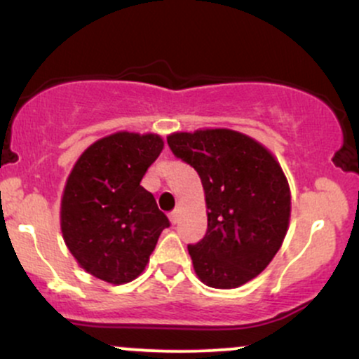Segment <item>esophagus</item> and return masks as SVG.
<instances>
[{"label":"esophagus","instance_id":"obj_1","mask_svg":"<svg viewBox=\"0 0 359 359\" xmlns=\"http://www.w3.org/2000/svg\"><path fill=\"white\" fill-rule=\"evenodd\" d=\"M168 217H170V222H172V224H177V222H179V219H180V209L177 208L175 211H172V212H170V216H168Z\"/></svg>","mask_w":359,"mask_h":359}]
</instances>
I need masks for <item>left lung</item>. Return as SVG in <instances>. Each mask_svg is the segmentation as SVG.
Here are the masks:
<instances>
[{"label":"left lung","instance_id":"obj_1","mask_svg":"<svg viewBox=\"0 0 359 359\" xmlns=\"http://www.w3.org/2000/svg\"><path fill=\"white\" fill-rule=\"evenodd\" d=\"M172 154L201 177L208 231L189 245L205 285L236 288L269 266L290 219V189L275 156L257 140L216 128L167 137Z\"/></svg>","mask_w":359,"mask_h":359}]
</instances>
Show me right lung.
<instances>
[{
	"label": "right lung",
	"instance_id": "add662e5",
	"mask_svg": "<svg viewBox=\"0 0 359 359\" xmlns=\"http://www.w3.org/2000/svg\"><path fill=\"white\" fill-rule=\"evenodd\" d=\"M162 148L158 135L119 131L93 143L74 165L62 196V236L96 278L114 285L137 278L170 226L140 185Z\"/></svg>",
	"mask_w": 359,
	"mask_h": 359
}]
</instances>
